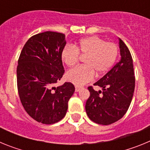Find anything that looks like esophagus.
<instances>
[{
  "mask_svg": "<svg viewBox=\"0 0 150 150\" xmlns=\"http://www.w3.org/2000/svg\"><path fill=\"white\" fill-rule=\"evenodd\" d=\"M83 89V87H80V86H76L75 87V91H76V92H78V91H79L80 90Z\"/></svg>",
  "mask_w": 150,
  "mask_h": 150,
  "instance_id": "obj_1",
  "label": "esophagus"
}]
</instances>
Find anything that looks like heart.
<instances>
[{"mask_svg":"<svg viewBox=\"0 0 150 150\" xmlns=\"http://www.w3.org/2000/svg\"><path fill=\"white\" fill-rule=\"evenodd\" d=\"M79 55L86 56L85 65L71 69L66 74L67 80L76 86L91 81L95 74L100 76L109 71L117 59L118 47L114 43L91 36L80 40L74 46H65L62 51V61L70 67L78 63Z\"/></svg>","mask_w":150,"mask_h":150,"instance_id":"b5f03b06","label":"heart"}]
</instances>
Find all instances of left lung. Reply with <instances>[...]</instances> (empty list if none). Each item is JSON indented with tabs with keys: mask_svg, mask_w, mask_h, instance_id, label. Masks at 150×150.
I'll use <instances>...</instances> for the list:
<instances>
[{
	"mask_svg": "<svg viewBox=\"0 0 150 150\" xmlns=\"http://www.w3.org/2000/svg\"><path fill=\"white\" fill-rule=\"evenodd\" d=\"M121 59L110 71L94 84L102 88L88 87L90 96L86 104L88 118L94 122L107 125L120 120L129 107L135 86L133 60L129 50L119 38Z\"/></svg>",
	"mask_w": 150,
	"mask_h": 150,
	"instance_id": "1",
	"label": "left lung"
}]
</instances>
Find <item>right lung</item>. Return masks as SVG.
I'll use <instances>...</instances> for the list:
<instances>
[{
	"label": "right lung",
	"mask_w": 150,
	"mask_h": 150,
	"mask_svg": "<svg viewBox=\"0 0 150 150\" xmlns=\"http://www.w3.org/2000/svg\"><path fill=\"white\" fill-rule=\"evenodd\" d=\"M65 35L46 31L32 36L18 60L17 87L28 114L38 122L51 125L62 120L75 91L71 83L55 87L64 73L62 51Z\"/></svg>",
	"instance_id": "add662e5"
}]
</instances>
